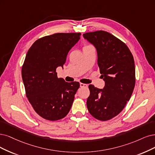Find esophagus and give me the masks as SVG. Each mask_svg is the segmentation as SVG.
I'll return each instance as SVG.
<instances>
[{"instance_id":"1","label":"esophagus","mask_w":155,"mask_h":155,"mask_svg":"<svg viewBox=\"0 0 155 155\" xmlns=\"http://www.w3.org/2000/svg\"><path fill=\"white\" fill-rule=\"evenodd\" d=\"M80 86H81V87H87V84H82L81 83L80 84Z\"/></svg>"}]
</instances>
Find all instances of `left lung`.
Instances as JSON below:
<instances>
[{
	"label": "left lung",
	"mask_w": 155,
	"mask_h": 155,
	"mask_svg": "<svg viewBox=\"0 0 155 155\" xmlns=\"http://www.w3.org/2000/svg\"><path fill=\"white\" fill-rule=\"evenodd\" d=\"M84 39L95 47L103 89L89 85L87 100L89 113L100 121H107L121 112L131 98L135 84V68L130 50L121 40L104 31L87 32Z\"/></svg>",
	"instance_id": "8db88e82"
}]
</instances>
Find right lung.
<instances>
[{
    "label": "right lung",
    "instance_id": "add662e5",
    "mask_svg": "<svg viewBox=\"0 0 155 155\" xmlns=\"http://www.w3.org/2000/svg\"><path fill=\"white\" fill-rule=\"evenodd\" d=\"M81 33H56L34 42L21 69L26 96L37 114L50 121L64 117L70 112L80 84L57 78L68 54L81 39Z\"/></svg>",
    "mask_w": 155,
    "mask_h": 155
}]
</instances>
